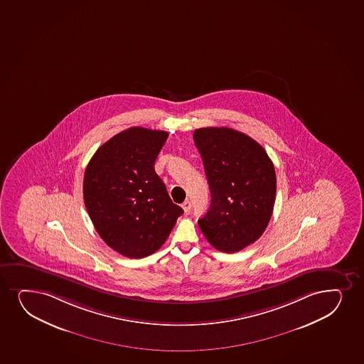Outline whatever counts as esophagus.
I'll use <instances>...</instances> for the list:
<instances>
[{
  "label": "esophagus",
  "instance_id": "esophagus-1",
  "mask_svg": "<svg viewBox=\"0 0 364 364\" xmlns=\"http://www.w3.org/2000/svg\"><path fill=\"white\" fill-rule=\"evenodd\" d=\"M181 207H183V210H184L185 213L188 214V212H190V210H191V202L185 201L184 203L181 205Z\"/></svg>",
  "mask_w": 364,
  "mask_h": 364
}]
</instances>
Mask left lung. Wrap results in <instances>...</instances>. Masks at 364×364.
<instances>
[{"mask_svg":"<svg viewBox=\"0 0 364 364\" xmlns=\"http://www.w3.org/2000/svg\"><path fill=\"white\" fill-rule=\"evenodd\" d=\"M193 141L212 195L198 225L219 251H241L261 237L272 218L277 193L273 162L258 142L234 129H196Z\"/></svg>","mask_w":364,"mask_h":364,"instance_id":"8db88e82","label":"left lung"}]
</instances>
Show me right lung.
<instances>
[{"mask_svg": "<svg viewBox=\"0 0 364 364\" xmlns=\"http://www.w3.org/2000/svg\"><path fill=\"white\" fill-rule=\"evenodd\" d=\"M167 137L163 130L127 129L105 142L85 169L84 202L95 229L129 258H144L162 247L184 213L154 171Z\"/></svg>", "mask_w": 364, "mask_h": 364, "instance_id": "1", "label": "right lung"}]
</instances>
